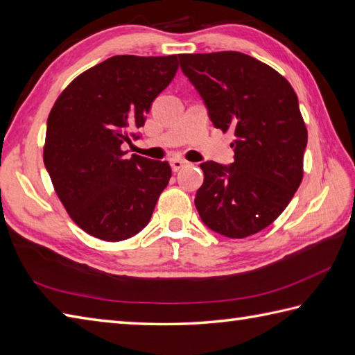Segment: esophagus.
<instances>
[{
    "label": "esophagus",
    "mask_w": 355,
    "mask_h": 355,
    "mask_svg": "<svg viewBox=\"0 0 355 355\" xmlns=\"http://www.w3.org/2000/svg\"><path fill=\"white\" fill-rule=\"evenodd\" d=\"M171 168H172V171H174V172H177L178 169H181V168H183V166H186V164H187V162L186 160H183V159H171Z\"/></svg>",
    "instance_id": "1"
}]
</instances>
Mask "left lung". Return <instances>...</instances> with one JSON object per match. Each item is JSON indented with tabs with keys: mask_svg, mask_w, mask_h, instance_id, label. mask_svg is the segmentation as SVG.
Here are the masks:
<instances>
[{
	"mask_svg": "<svg viewBox=\"0 0 355 355\" xmlns=\"http://www.w3.org/2000/svg\"><path fill=\"white\" fill-rule=\"evenodd\" d=\"M184 76L213 125L233 130L234 162L201 163L195 207L210 230L242 239L270 225L302 180L307 128L298 96L283 76L237 51L180 54Z\"/></svg>",
	"mask_w": 355,
	"mask_h": 355,
	"instance_id": "left-lung-1",
	"label": "left lung"
}]
</instances>
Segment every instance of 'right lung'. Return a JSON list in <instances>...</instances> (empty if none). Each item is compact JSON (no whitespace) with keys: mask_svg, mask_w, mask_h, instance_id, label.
Wrapping results in <instances>:
<instances>
[{"mask_svg":"<svg viewBox=\"0 0 355 355\" xmlns=\"http://www.w3.org/2000/svg\"><path fill=\"white\" fill-rule=\"evenodd\" d=\"M178 69L177 55H114L81 73L46 122L44 163L66 211L107 242L148 225L171 178L168 162L122 151L140 137L146 113Z\"/></svg>","mask_w":355,"mask_h":355,"instance_id":"add662e5","label":"right lung"}]
</instances>
